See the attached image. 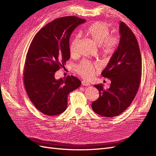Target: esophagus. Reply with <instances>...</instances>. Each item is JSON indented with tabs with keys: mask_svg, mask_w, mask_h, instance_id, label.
<instances>
[{
	"mask_svg": "<svg viewBox=\"0 0 156 156\" xmlns=\"http://www.w3.org/2000/svg\"><path fill=\"white\" fill-rule=\"evenodd\" d=\"M82 84L83 86L88 87V86L90 85V83L88 81H82Z\"/></svg>",
	"mask_w": 156,
	"mask_h": 156,
	"instance_id": "34e87169",
	"label": "esophagus"
}]
</instances>
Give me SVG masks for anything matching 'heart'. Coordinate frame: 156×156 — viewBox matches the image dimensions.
Masks as SVG:
<instances>
[{"mask_svg":"<svg viewBox=\"0 0 156 156\" xmlns=\"http://www.w3.org/2000/svg\"><path fill=\"white\" fill-rule=\"evenodd\" d=\"M85 34L99 48L103 55H111L115 51L119 39L114 36H111V30L108 24L103 21L94 22L89 25L84 30ZM79 36H75L69 45V53L72 56L77 53ZM96 66L87 60H83L75 68L76 72L82 77L89 79L92 77L96 70Z\"/></svg>","mask_w":156,"mask_h":156,"instance_id":"1","label":"heart"}]
</instances>
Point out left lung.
<instances>
[{"instance_id": "left-lung-1", "label": "left lung", "mask_w": 156, "mask_h": 156, "mask_svg": "<svg viewBox=\"0 0 156 156\" xmlns=\"http://www.w3.org/2000/svg\"><path fill=\"white\" fill-rule=\"evenodd\" d=\"M120 39L103 77L111 80L110 88L94 85L100 92L92 102V110L104 117H115L126 110L135 98L140 85L142 62L138 41L133 32L124 23L120 22Z\"/></svg>"}]
</instances>
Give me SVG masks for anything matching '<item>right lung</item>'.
<instances>
[{"mask_svg": "<svg viewBox=\"0 0 156 156\" xmlns=\"http://www.w3.org/2000/svg\"><path fill=\"white\" fill-rule=\"evenodd\" d=\"M86 21L75 16L56 19L37 33L28 50L23 73L30 100L48 116L58 115L67 108L69 92L81 86L73 75L56 79L55 74L70 58L69 37Z\"/></svg>", "mask_w": 156, "mask_h": 156, "instance_id": "add662e5", "label": "right lung"}]
</instances>
